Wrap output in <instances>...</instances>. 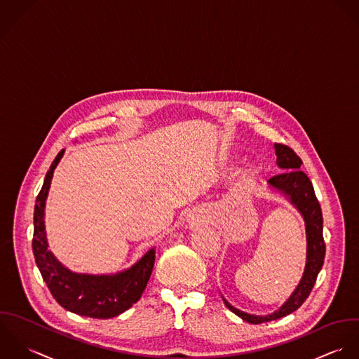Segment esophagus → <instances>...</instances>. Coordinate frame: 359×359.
Segmentation results:
<instances>
[{
	"label": "esophagus",
	"mask_w": 359,
	"mask_h": 359,
	"mask_svg": "<svg viewBox=\"0 0 359 359\" xmlns=\"http://www.w3.org/2000/svg\"><path fill=\"white\" fill-rule=\"evenodd\" d=\"M198 223V219L196 217V216H190L189 219H187V224L190 226V227H193V226H196Z\"/></svg>",
	"instance_id": "obj_1"
}]
</instances>
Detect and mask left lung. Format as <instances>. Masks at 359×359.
Instances as JSON below:
<instances>
[{
  "instance_id": "8db88e82",
  "label": "left lung",
  "mask_w": 359,
  "mask_h": 359,
  "mask_svg": "<svg viewBox=\"0 0 359 359\" xmlns=\"http://www.w3.org/2000/svg\"><path fill=\"white\" fill-rule=\"evenodd\" d=\"M275 152L278 156L276 158L278 166L286 172L271 177L268 180V184L271 189L280 191L285 197H287V200L304 217L305 233H306V262H305V269L298 286L295 287V290L288 297L286 302L273 313H269L265 316L247 313L234 308L224 299V297H222L224 305L231 312H234L243 320L252 325L276 320L298 309L304 304V301L308 298L311 290L313 288L316 278L323 266L325 252H326L325 240H323L322 210L315 196V190L309 177L301 170V165H302L301 158L285 144H275Z\"/></svg>"
}]
</instances>
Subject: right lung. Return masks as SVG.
Listing matches in <instances>:
<instances>
[{"label": "right lung", "instance_id": "right-lung-1", "mask_svg": "<svg viewBox=\"0 0 359 359\" xmlns=\"http://www.w3.org/2000/svg\"><path fill=\"white\" fill-rule=\"evenodd\" d=\"M62 149L50 166L43 187L34 205L33 254L43 280L57 302L73 313L109 319L128 311L136 304L152 273L155 262V248L147 251L132 268L115 275H83L65 268L48 250L44 208L54 170L64 156Z\"/></svg>", "mask_w": 359, "mask_h": 359}]
</instances>
